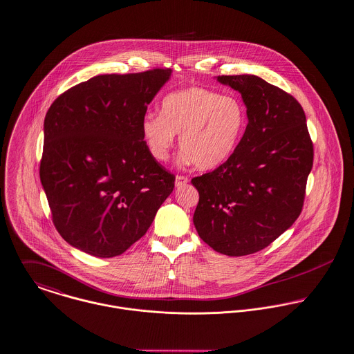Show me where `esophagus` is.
I'll return each mask as SVG.
<instances>
[{
  "mask_svg": "<svg viewBox=\"0 0 354 354\" xmlns=\"http://www.w3.org/2000/svg\"><path fill=\"white\" fill-rule=\"evenodd\" d=\"M189 182V179H187V176H183V175H178L176 178H175V186L176 187H180V186H185L186 183Z\"/></svg>",
  "mask_w": 354,
  "mask_h": 354,
  "instance_id": "1",
  "label": "esophagus"
}]
</instances>
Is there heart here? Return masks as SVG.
Masks as SVG:
<instances>
[{
    "label": "heart",
    "instance_id": "obj_1",
    "mask_svg": "<svg viewBox=\"0 0 354 354\" xmlns=\"http://www.w3.org/2000/svg\"><path fill=\"white\" fill-rule=\"evenodd\" d=\"M245 129L246 111L236 97L198 86L167 94L160 104V116L149 113L142 120V137L154 160L167 161L175 136H180L183 161H193L200 169L225 162Z\"/></svg>",
    "mask_w": 354,
    "mask_h": 354
}]
</instances>
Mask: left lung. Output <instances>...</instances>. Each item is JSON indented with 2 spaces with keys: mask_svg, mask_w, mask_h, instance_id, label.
Wrapping results in <instances>:
<instances>
[{
  "mask_svg": "<svg viewBox=\"0 0 354 354\" xmlns=\"http://www.w3.org/2000/svg\"><path fill=\"white\" fill-rule=\"evenodd\" d=\"M241 93L248 126L234 154L192 179L200 201V238L225 256L256 253L290 228L302 211L313 145L299 102L256 75H221Z\"/></svg>",
  "mask_w": 354,
  "mask_h": 354,
  "instance_id": "1",
  "label": "left lung"
}]
</instances>
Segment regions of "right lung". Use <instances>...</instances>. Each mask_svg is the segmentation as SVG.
Masks as SVG:
<instances>
[{
    "mask_svg": "<svg viewBox=\"0 0 354 354\" xmlns=\"http://www.w3.org/2000/svg\"><path fill=\"white\" fill-rule=\"evenodd\" d=\"M171 73L98 75L50 105L39 176L55 227L73 248L101 259L124 253L172 193L175 176L142 137L147 105Z\"/></svg>",
    "mask_w": 354,
    "mask_h": 354,
    "instance_id": "right-lung-1",
    "label": "right lung"
}]
</instances>
